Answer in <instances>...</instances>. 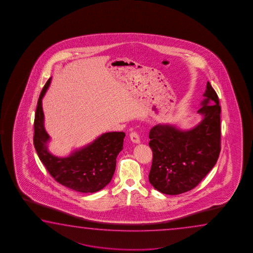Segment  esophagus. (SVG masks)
<instances>
[{
	"label": "esophagus",
	"mask_w": 253,
	"mask_h": 253,
	"mask_svg": "<svg viewBox=\"0 0 253 253\" xmlns=\"http://www.w3.org/2000/svg\"><path fill=\"white\" fill-rule=\"evenodd\" d=\"M130 139L134 143H140V136H139V134L136 132L130 133Z\"/></svg>",
	"instance_id": "esophagus-1"
}]
</instances>
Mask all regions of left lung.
<instances>
[{
  "mask_svg": "<svg viewBox=\"0 0 253 253\" xmlns=\"http://www.w3.org/2000/svg\"><path fill=\"white\" fill-rule=\"evenodd\" d=\"M204 96L197 111L203 120L194 128L182 131L171 125H157L150 129L153 159L149 180L159 192L179 195L191 190L217 163L221 109L210 82Z\"/></svg>",
  "mask_w": 253,
  "mask_h": 253,
  "instance_id": "8db88e82",
  "label": "left lung"
}]
</instances>
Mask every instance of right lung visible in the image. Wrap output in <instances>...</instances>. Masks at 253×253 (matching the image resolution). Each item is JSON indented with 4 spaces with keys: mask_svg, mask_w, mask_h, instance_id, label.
I'll return each instance as SVG.
<instances>
[{
    "mask_svg": "<svg viewBox=\"0 0 253 253\" xmlns=\"http://www.w3.org/2000/svg\"><path fill=\"white\" fill-rule=\"evenodd\" d=\"M48 79L42 90L35 112L34 144L39 159L49 174L69 189L78 192L94 193L112 180L116 159L123 150L124 132L103 133L92 143L76 150L67 158H58L47 150L49 136L44 128L42 100L50 84Z\"/></svg>",
    "mask_w": 253,
    "mask_h": 253,
    "instance_id": "1",
    "label": "right lung"
}]
</instances>
